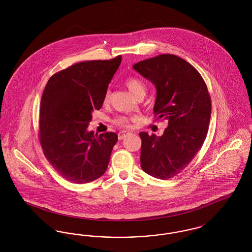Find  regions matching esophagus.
I'll use <instances>...</instances> for the list:
<instances>
[{"instance_id":"obj_1","label":"esophagus","mask_w":252,"mask_h":252,"mask_svg":"<svg viewBox=\"0 0 252 252\" xmlns=\"http://www.w3.org/2000/svg\"><path fill=\"white\" fill-rule=\"evenodd\" d=\"M129 134V132L126 131V130H123V131L119 132V134H118V137H119V140H123L126 135H128Z\"/></svg>"}]
</instances>
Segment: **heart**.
<instances>
[{"label": "heart", "instance_id": "obj_1", "mask_svg": "<svg viewBox=\"0 0 252 252\" xmlns=\"http://www.w3.org/2000/svg\"><path fill=\"white\" fill-rule=\"evenodd\" d=\"M125 84L134 96L139 94L140 93H145V86H144V82L141 79L137 78V77L126 78L125 80ZM109 95H110V94L108 91L105 94V97H104L105 103L108 102ZM114 123L118 126H129V119L126 116H119L114 120Z\"/></svg>", "mask_w": 252, "mask_h": 252}]
</instances>
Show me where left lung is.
Instances as JSON below:
<instances>
[{"label":"left lung","mask_w":252,"mask_h":252,"mask_svg":"<svg viewBox=\"0 0 252 252\" xmlns=\"http://www.w3.org/2000/svg\"><path fill=\"white\" fill-rule=\"evenodd\" d=\"M133 69L156 87L154 113L168 121L161 136L141 132V167L148 175L171 179L187 167L206 139L212 102L202 76L186 60L163 54Z\"/></svg>","instance_id":"left-lung-1"}]
</instances>
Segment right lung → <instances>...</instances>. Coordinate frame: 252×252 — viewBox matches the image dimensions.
Listing matches in <instances>:
<instances>
[{"mask_svg": "<svg viewBox=\"0 0 252 252\" xmlns=\"http://www.w3.org/2000/svg\"><path fill=\"white\" fill-rule=\"evenodd\" d=\"M113 60L73 64L55 73L40 102L38 136L44 156L65 180L83 184L107 170L118 135L88 131L93 111L102 108L108 84L119 68Z\"/></svg>", "mask_w": 252, "mask_h": 252, "instance_id": "1", "label": "right lung"}]
</instances>
